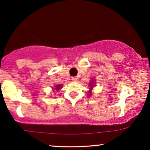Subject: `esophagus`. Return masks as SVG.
<instances>
[{
  "label": "esophagus",
  "mask_w": 150,
  "mask_h": 150,
  "mask_svg": "<svg viewBox=\"0 0 150 150\" xmlns=\"http://www.w3.org/2000/svg\"><path fill=\"white\" fill-rule=\"evenodd\" d=\"M72 80H73V81H77V80H78V78H77V77H72Z\"/></svg>",
  "instance_id": "1"
}]
</instances>
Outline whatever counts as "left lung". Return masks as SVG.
<instances>
[{"label":"left lung","instance_id":"obj_1","mask_svg":"<svg viewBox=\"0 0 150 150\" xmlns=\"http://www.w3.org/2000/svg\"><path fill=\"white\" fill-rule=\"evenodd\" d=\"M94 79H93V80H92V82H90L89 83V86H90V88H91V90H90L89 91V92H88V97H90V96H91L92 95V94H91V90L93 89V85H94V82H93V81Z\"/></svg>","mask_w":150,"mask_h":150}]
</instances>
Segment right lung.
<instances>
[{
    "instance_id": "obj_1",
    "label": "right lung",
    "mask_w": 150,
    "mask_h": 150,
    "mask_svg": "<svg viewBox=\"0 0 150 150\" xmlns=\"http://www.w3.org/2000/svg\"><path fill=\"white\" fill-rule=\"evenodd\" d=\"M62 88V85H59V84H57L55 86L54 88L56 90V91H58V90H59Z\"/></svg>"
}]
</instances>
